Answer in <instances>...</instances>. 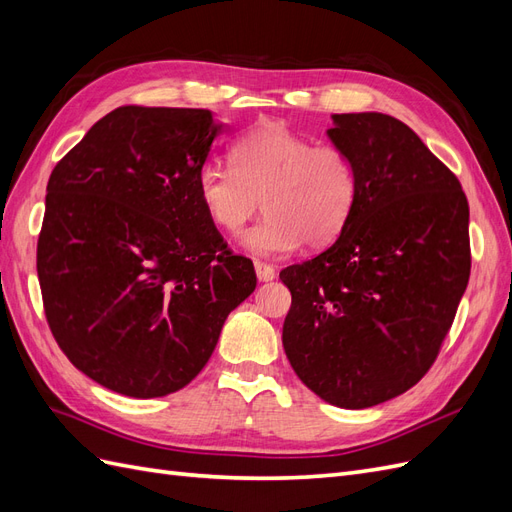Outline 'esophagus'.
I'll return each mask as SVG.
<instances>
[{
    "label": "esophagus",
    "instance_id": "obj_1",
    "mask_svg": "<svg viewBox=\"0 0 512 512\" xmlns=\"http://www.w3.org/2000/svg\"><path fill=\"white\" fill-rule=\"evenodd\" d=\"M254 269H256V277L260 282H271L275 280V269L271 265H267V262H260L256 260L254 262Z\"/></svg>",
    "mask_w": 512,
    "mask_h": 512
}]
</instances>
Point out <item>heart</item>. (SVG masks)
Segmentation results:
<instances>
[{"mask_svg": "<svg viewBox=\"0 0 512 512\" xmlns=\"http://www.w3.org/2000/svg\"><path fill=\"white\" fill-rule=\"evenodd\" d=\"M228 160L230 168L207 162L198 170V200L226 235H239L260 207L267 209L265 220L243 235L250 254H286L301 241L324 247L342 235L359 192L344 149L265 126L232 143Z\"/></svg>", "mask_w": 512, "mask_h": 512, "instance_id": "obj_1", "label": "heart"}]
</instances>
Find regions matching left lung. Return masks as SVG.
<instances>
[{
    "mask_svg": "<svg viewBox=\"0 0 512 512\" xmlns=\"http://www.w3.org/2000/svg\"><path fill=\"white\" fill-rule=\"evenodd\" d=\"M359 192L337 241L280 280L292 294L282 342L294 374L346 410L389 401L436 361L470 280L461 183L406 123L333 115Z\"/></svg>",
    "mask_w": 512,
    "mask_h": 512,
    "instance_id": "left-lung-1",
    "label": "left lung"
}]
</instances>
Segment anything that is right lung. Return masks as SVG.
<instances>
[{
    "label": "right lung",
    "mask_w": 512,
    "mask_h": 512,
    "mask_svg": "<svg viewBox=\"0 0 512 512\" xmlns=\"http://www.w3.org/2000/svg\"><path fill=\"white\" fill-rule=\"evenodd\" d=\"M222 123L119 106L53 168L38 237L44 314L70 363L119 395L164 397L207 365L256 288L198 200Z\"/></svg>",
    "instance_id": "add662e5"
}]
</instances>
